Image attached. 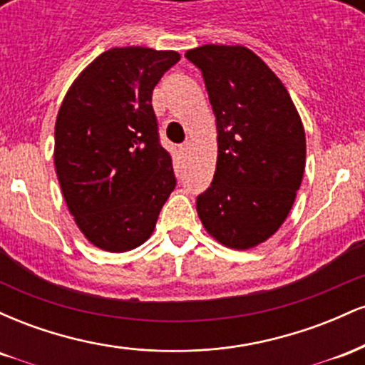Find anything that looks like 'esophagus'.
<instances>
[{"mask_svg": "<svg viewBox=\"0 0 365 365\" xmlns=\"http://www.w3.org/2000/svg\"><path fill=\"white\" fill-rule=\"evenodd\" d=\"M190 148H192V142L190 140H185L182 145H180V150H182V153H188V150H190Z\"/></svg>", "mask_w": 365, "mask_h": 365, "instance_id": "esophagus-1", "label": "esophagus"}]
</instances>
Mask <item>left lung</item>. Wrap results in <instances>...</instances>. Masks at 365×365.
Returning <instances> with one entry per match:
<instances>
[{"mask_svg": "<svg viewBox=\"0 0 365 365\" xmlns=\"http://www.w3.org/2000/svg\"><path fill=\"white\" fill-rule=\"evenodd\" d=\"M185 58L202 72L216 116L217 161L197 215L220 244L247 250L278 232L305 170V132L273 70L244 46L206 44Z\"/></svg>", "mask_w": 365, "mask_h": 365, "instance_id": "left-lung-1", "label": "left lung"}]
</instances>
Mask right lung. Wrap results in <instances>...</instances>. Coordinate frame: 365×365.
<instances>
[{"instance_id": "right-lung-1", "label": "right lung", "mask_w": 365, "mask_h": 365, "mask_svg": "<svg viewBox=\"0 0 365 365\" xmlns=\"http://www.w3.org/2000/svg\"><path fill=\"white\" fill-rule=\"evenodd\" d=\"M180 60L142 46L99 54L75 78L54 125V168L92 245L127 252L153 235L177 180L159 144L153 91Z\"/></svg>"}]
</instances>
